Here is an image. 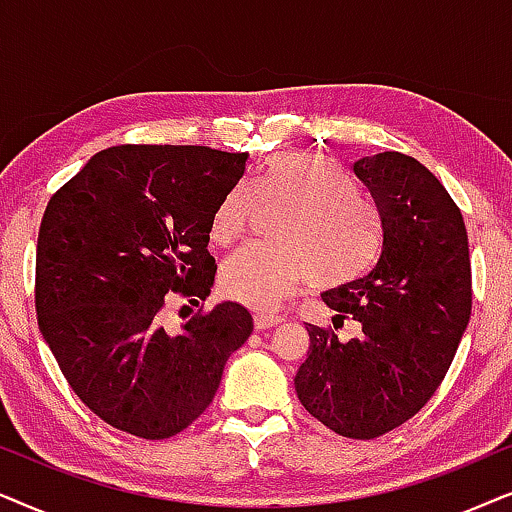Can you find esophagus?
I'll list each match as a JSON object with an SVG mask.
<instances>
[{
	"instance_id": "obj_1",
	"label": "esophagus",
	"mask_w": 512,
	"mask_h": 512,
	"mask_svg": "<svg viewBox=\"0 0 512 512\" xmlns=\"http://www.w3.org/2000/svg\"><path fill=\"white\" fill-rule=\"evenodd\" d=\"M252 318H255L257 330H269V327H276L283 320L281 316H276V313H269V311H255L252 313Z\"/></svg>"
}]
</instances>
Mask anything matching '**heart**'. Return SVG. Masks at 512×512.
<instances>
[{
	"label": "heart",
	"mask_w": 512,
	"mask_h": 512,
	"mask_svg": "<svg viewBox=\"0 0 512 512\" xmlns=\"http://www.w3.org/2000/svg\"><path fill=\"white\" fill-rule=\"evenodd\" d=\"M257 203L284 208L271 224L274 243L245 245L224 262V290L241 302L271 309L302 281L323 290L339 288L377 260V208L330 156H274L248 185L236 182L227 189L215 208L210 236L222 245L234 243L248 231Z\"/></svg>",
	"instance_id": "b5f03b06"
}]
</instances>
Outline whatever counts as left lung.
I'll return each instance as SVG.
<instances>
[{"instance_id": "8db88e82", "label": "left lung", "mask_w": 512, "mask_h": 512, "mask_svg": "<svg viewBox=\"0 0 512 512\" xmlns=\"http://www.w3.org/2000/svg\"><path fill=\"white\" fill-rule=\"evenodd\" d=\"M381 217V255L356 281L323 292L332 320L363 332L339 342L306 323L309 358L299 403L344 438L372 440L412 419L445 379L470 320L468 234L442 182L412 156L381 152L353 163Z\"/></svg>"}]
</instances>
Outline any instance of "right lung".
I'll return each mask as SVG.
<instances>
[{"instance_id":"right-lung-1","label":"right lung","mask_w":512,"mask_h":512,"mask_svg":"<svg viewBox=\"0 0 512 512\" xmlns=\"http://www.w3.org/2000/svg\"><path fill=\"white\" fill-rule=\"evenodd\" d=\"M245 161L196 145L109 147L44 210L39 330L81 403L119 431L145 440L185 431L250 337L252 316L236 302L201 304L180 330L163 316L170 299L210 295V224Z\"/></svg>"}]
</instances>
